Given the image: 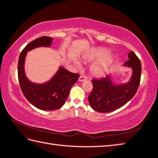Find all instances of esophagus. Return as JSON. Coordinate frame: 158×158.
<instances>
[{"label":"esophagus","instance_id":"esophagus-1","mask_svg":"<svg viewBox=\"0 0 158 158\" xmlns=\"http://www.w3.org/2000/svg\"><path fill=\"white\" fill-rule=\"evenodd\" d=\"M88 79V77H86V76H85V75H81L79 77V81H85L86 79Z\"/></svg>","mask_w":158,"mask_h":158}]
</instances>
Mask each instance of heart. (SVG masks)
I'll use <instances>...</instances> for the list:
<instances>
[{"mask_svg":"<svg viewBox=\"0 0 158 158\" xmlns=\"http://www.w3.org/2000/svg\"><path fill=\"white\" fill-rule=\"evenodd\" d=\"M108 53V51L106 48H98L94 49L93 51L85 54L83 56V60L87 61H94L99 59L91 66V73L94 76L99 77L106 73L110 69L112 64L113 57ZM75 65L77 67H81L79 61H76Z\"/></svg>","mask_w":158,"mask_h":158,"instance_id":"obj_1","label":"heart"}]
</instances>
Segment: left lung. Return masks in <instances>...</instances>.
<instances>
[{
  "instance_id": "8db88e82",
  "label": "left lung",
  "mask_w": 158,
  "mask_h": 158,
  "mask_svg": "<svg viewBox=\"0 0 158 158\" xmlns=\"http://www.w3.org/2000/svg\"><path fill=\"white\" fill-rule=\"evenodd\" d=\"M128 58L129 60L123 66L131 69L132 75L127 83L115 84L110 75L92 80L93 89L89 95L88 101L94 110L101 113L112 112L124 106L134 97L140 85L141 63L131 51L129 52Z\"/></svg>"
}]
</instances>
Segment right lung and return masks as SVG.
Wrapping results in <instances>:
<instances>
[{"label":"right lung","mask_w":158,"mask_h":158,"mask_svg":"<svg viewBox=\"0 0 158 158\" xmlns=\"http://www.w3.org/2000/svg\"><path fill=\"white\" fill-rule=\"evenodd\" d=\"M52 40L50 37L43 36L31 42L21 52L18 64V81L24 96L33 106L44 111L58 110L63 106L71 88L79 77V74L71 73L60 66L53 77L44 83H33L27 78L24 71L27 52L41 46L49 47Z\"/></svg>","instance_id":"1"}]
</instances>
